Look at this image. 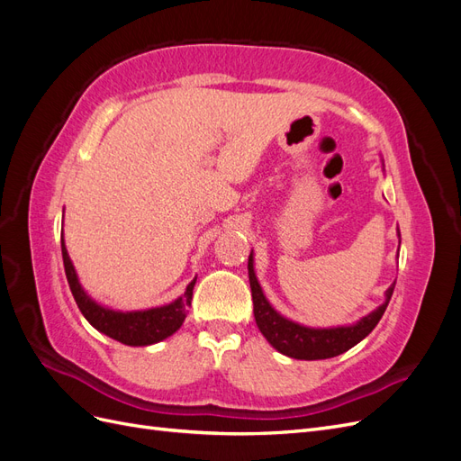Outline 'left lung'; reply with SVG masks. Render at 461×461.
<instances>
[{
  "label": "left lung",
  "mask_w": 461,
  "mask_h": 461,
  "mask_svg": "<svg viewBox=\"0 0 461 461\" xmlns=\"http://www.w3.org/2000/svg\"><path fill=\"white\" fill-rule=\"evenodd\" d=\"M400 236V232H398ZM248 276L249 288H252L254 300V317L261 334L267 342L288 357L294 359H329L340 356L350 350L357 342L364 340L367 334L379 323L390 296L394 292V283L384 292V302L371 313L364 315L352 325H339V327H308L296 323L285 315L278 313L269 300L265 298L261 285L254 271V249L248 258Z\"/></svg>",
  "instance_id": "8db88e82"
}]
</instances>
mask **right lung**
<instances>
[{
    "mask_svg": "<svg viewBox=\"0 0 461 461\" xmlns=\"http://www.w3.org/2000/svg\"><path fill=\"white\" fill-rule=\"evenodd\" d=\"M61 254H63V265L68 286L75 296V302L82 315L86 317L88 323L104 332L105 337L113 339L121 344L127 346H149L165 340L167 337L175 334L180 325L185 323L188 308L192 303V290L196 285V278L186 286V292L183 296H178L175 302L159 305V308H149L140 312H119L105 308V305L97 303L88 292L82 288L78 275L75 271V265L68 258L67 246L61 234Z\"/></svg>",
    "mask_w": 461,
    "mask_h": 461,
    "instance_id": "1",
    "label": "right lung"
}]
</instances>
